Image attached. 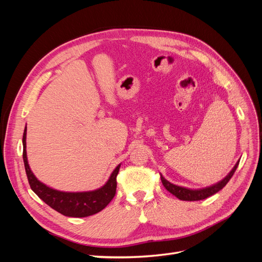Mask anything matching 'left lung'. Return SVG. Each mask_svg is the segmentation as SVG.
Segmentation results:
<instances>
[{
	"mask_svg": "<svg viewBox=\"0 0 262 262\" xmlns=\"http://www.w3.org/2000/svg\"><path fill=\"white\" fill-rule=\"evenodd\" d=\"M238 164H239V161L235 164V166L232 168V170L229 171L227 175L221 181L216 182V184H214L212 186L201 188V189H190V188L173 185V184H171V182H169L167 179H165V177L163 175H161V179H162L164 187L167 189L171 194L177 196L179 200H184V201L203 200V199H207V198L213 195L214 193L219 192L221 189H223L226 186V184L229 181V179H231L232 176L234 175V172L237 168V166H238Z\"/></svg>",
	"mask_w": 262,
	"mask_h": 262,
	"instance_id": "left-lung-1",
	"label": "left lung"
}]
</instances>
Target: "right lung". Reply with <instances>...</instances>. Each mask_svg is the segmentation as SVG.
Segmentation results:
<instances>
[{
    "instance_id": "add662e5",
    "label": "right lung",
    "mask_w": 262,
    "mask_h": 262,
    "mask_svg": "<svg viewBox=\"0 0 262 262\" xmlns=\"http://www.w3.org/2000/svg\"><path fill=\"white\" fill-rule=\"evenodd\" d=\"M26 133L27 128L25 126L23 136V160L29 185L31 190L50 208L66 216L86 217L104 210L108 203L113 200L117 189V175L121 164H119L114 169L106 184L96 190L80 192L60 191V190L48 187L40 180H38L34 172L31 171L27 160Z\"/></svg>"
}]
</instances>
